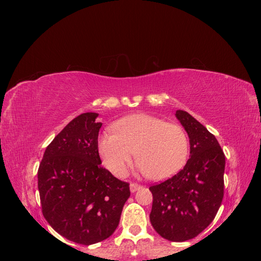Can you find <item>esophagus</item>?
<instances>
[{
  "label": "esophagus",
  "instance_id": "34e87169",
  "mask_svg": "<svg viewBox=\"0 0 261 261\" xmlns=\"http://www.w3.org/2000/svg\"><path fill=\"white\" fill-rule=\"evenodd\" d=\"M140 188H141V185L136 184V183H132L129 185V189H130L132 193H135L136 191H138V189H140Z\"/></svg>",
  "mask_w": 261,
  "mask_h": 261
}]
</instances>
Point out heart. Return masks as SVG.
I'll return each mask as SVG.
<instances>
[{
  "label": "heart",
  "instance_id": "1",
  "mask_svg": "<svg viewBox=\"0 0 261 261\" xmlns=\"http://www.w3.org/2000/svg\"><path fill=\"white\" fill-rule=\"evenodd\" d=\"M114 130L98 138V152L105 167L117 177H124L134 155L144 175L161 180L184 167L188 156V139L180 126L153 115L137 113L118 120Z\"/></svg>",
  "mask_w": 261,
  "mask_h": 261
}]
</instances>
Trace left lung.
<instances>
[{
	"label": "left lung",
	"instance_id": "obj_1",
	"mask_svg": "<svg viewBox=\"0 0 261 261\" xmlns=\"http://www.w3.org/2000/svg\"><path fill=\"white\" fill-rule=\"evenodd\" d=\"M191 144V155L177 174L150 186V222L171 242L196 238L215 219L224 195L225 155L215 135L186 111L177 110Z\"/></svg>",
	"mask_w": 261,
	"mask_h": 261
}]
</instances>
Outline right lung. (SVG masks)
<instances>
[{
    "instance_id": "right-lung-1",
    "label": "right lung",
    "mask_w": 261,
    "mask_h": 261,
    "mask_svg": "<svg viewBox=\"0 0 261 261\" xmlns=\"http://www.w3.org/2000/svg\"><path fill=\"white\" fill-rule=\"evenodd\" d=\"M98 113L75 117L46 147L38 169L42 215L63 238L91 245L111 236L129 184L101 165Z\"/></svg>"
}]
</instances>
